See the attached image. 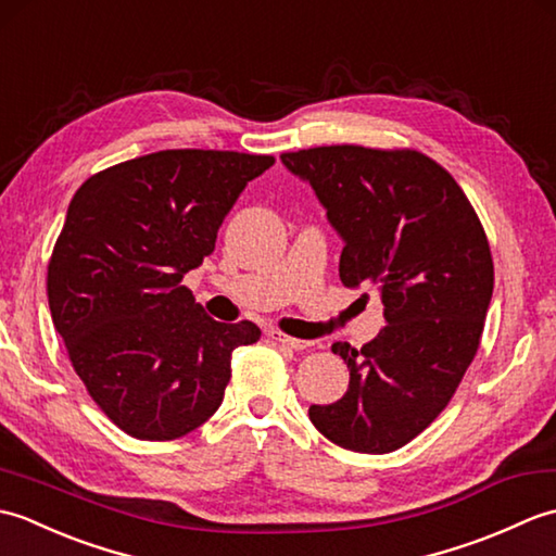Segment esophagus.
Instances as JSON below:
<instances>
[{
  "instance_id": "esophagus-1",
  "label": "esophagus",
  "mask_w": 556,
  "mask_h": 556,
  "mask_svg": "<svg viewBox=\"0 0 556 556\" xmlns=\"http://www.w3.org/2000/svg\"><path fill=\"white\" fill-rule=\"evenodd\" d=\"M267 337H269L271 341H275V344L293 349V351H301V349H308V346H311L308 341L296 339V337H289V334H285V332H279V329H269Z\"/></svg>"
}]
</instances>
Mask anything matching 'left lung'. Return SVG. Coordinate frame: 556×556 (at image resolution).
<instances>
[{
  "label": "left lung",
  "mask_w": 556,
  "mask_h": 556,
  "mask_svg": "<svg viewBox=\"0 0 556 556\" xmlns=\"http://www.w3.org/2000/svg\"><path fill=\"white\" fill-rule=\"evenodd\" d=\"M281 162L344 241L341 285L377 287L387 320L361 351L337 341L349 389L308 416L351 452H394L440 416L476 358L494 287L485 229L454 176L418 150L325 146Z\"/></svg>",
  "instance_id": "1"
}]
</instances>
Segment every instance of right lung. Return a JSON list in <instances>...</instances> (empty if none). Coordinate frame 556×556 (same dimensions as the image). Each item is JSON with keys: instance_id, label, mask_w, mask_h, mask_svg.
<instances>
[{"instance_id": "right-lung-1", "label": "right lung", "mask_w": 556, "mask_h": 556, "mask_svg": "<svg viewBox=\"0 0 556 556\" xmlns=\"http://www.w3.org/2000/svg\"><path fill=\"white\" fill-rule=\"evenodd\" d=\"M271 155L160 150L92 174L47 265L52 323L92 401L136 440L200 428L224 399L253 323H217L181 287Z\"/></svg>"}]
</instances>
